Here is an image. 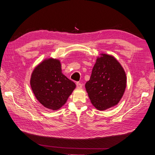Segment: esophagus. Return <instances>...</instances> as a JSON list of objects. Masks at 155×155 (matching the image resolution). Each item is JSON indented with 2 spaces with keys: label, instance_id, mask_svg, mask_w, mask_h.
I'll use <instances>...</instances> for the list:
<instances>
[{
  "label": "esophagus",
  "instance_id": "34e87169",
  "mask_svg": "<svg viewBox=\"0 0 155 155\" xmlns=\"http://www.w3.org/2000/svg\"><path fill=\"white\" fill-rule=\"evenodd\" d=\"M77 87L78 89L82 88L83 87V85L81 83H77Z\"/></svg>",
  "mask_w": 155,
  "mask_h": 155
}]
</instances>
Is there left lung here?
<instances>
[{
  "label": "left lung",
  "instance_id": "obj_1",
  "mask_svg": "<svg viewBox=\"0 0 155 155\" xmlns=\"http://www.w3.org/2000/svg\"><path fill=\"white\" fill-rule=\"evenodd\" d=\"M127 87V76L120 62L111 54L97 57L85 89L91 104L99 111L117 104Z\"/></svg>",
  "mask_w": 155,
  "mask_h": 155
}]
</instances>
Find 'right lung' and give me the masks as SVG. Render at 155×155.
Segmentation results:
<instances>
[{
    "instance_id": "right-lung-1",
    "label": "right lung",
    "mask_w": 155,
    "mask_h": 155,
    "mask_svg": "<svg viewBox=\"0 0 155 155\" xmlns=\"http://www.w3.org/2000/svg\"><path fill=\"white\" fill-rule=\"evenodd\" d=\"M30 85L38 101L46 108L57 111L66 103L76 85L62 73L60 60L46 58L34 68Z\"/></svg>"
}]
</instances>
